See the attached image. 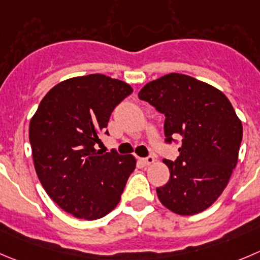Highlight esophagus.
<instances>
[{
  "label": "esophagus",
  "instance_id": "esophagus-1",
  "mask_svg": "<svg viewBox=\"0 0 260 260\" xmlns=\"http://www.w3.org/2000/svg\"><path fill=\"white\" fill-rule=\"evenodd\" d=\"M142 162L144 163L145 166H150V165H152L153 162H154V157H153V155H148V157L143 158Z\"/></svg>",
  "mask_w": 260,
  "mask_h": 260
}]
</instances>
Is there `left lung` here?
<instances>
[{
  "mask_svg": "<svg viewBox=\"0 0 260 260\" xmlns=\"http://www.w3.org/2000/svg\"><path fill=\"white\" fill-rule=\"evenodd\" d=\"M165 115L166 144H179L180 155L165 159L170 180L157 187L166 208L181 216L213 204L236 167L243 125L218 89L182 74L148 83L138 94Z\"/></svg>",
  "mask_w": 260,
  "mask_h": 260,
  "instance_id": "left-lung-1",
  "label": "left lung"
}]
</instances>
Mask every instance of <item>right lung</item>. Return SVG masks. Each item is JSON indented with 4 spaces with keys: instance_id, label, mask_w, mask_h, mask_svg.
Wrapping results in <instances>:
<instances>
[{
    "instance_id": "1",
    "label": "right lung",
    "mask_w": 260,
    "mask_h": 260,
    "mask_svg": "<svg viewBox=\"0 0 260 260\" xmlns=\"http://www.w3.org/2000/svg\"><path fill=\"white\" fill-rule=\"evenodd\" d=\"M132 93L128 84L102 74L69 79L44 95L31 118L29 142L39 181L76 218L110 213L135 170L133 155L95 149L112 111Z\"/></svg>"
}]
</instances>
